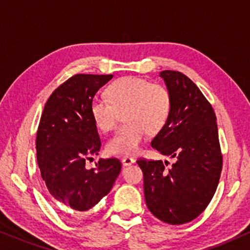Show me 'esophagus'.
Segmentation results:
<instances>
[{
    "instance_id": "34e87169",
    "label": "esophagus",
    "mask_w": 250,
    "mask_h": 250,
    "mask_svg": "<svg viewBox=\"0 0 250 250\" xmlns=\"http://www.w3.org/2000/svg\"><path fill=\"white\" fill-rule=\"evenodd\" d=\"M121 161H122V165L125 166V167H128V166H131L132 164H134L135 159L129 158V156H123Z\"/></svg>"
}]
</instances>
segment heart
Here are the masks:
<instances>
[{
  "label": "heart",
  "mask_w": 250,
  "mask_h": 250,
  "mask_svg": "<svg viewBox=\"0 0 250 250\" xmlns=\"http://www.w3.org/2000/svg\"><path fill=\"white\" fill-rule=\"evenodd\" d=\"M106 97H95L90 103L96 127L103 132L111 131L119 122L120 114L125 121L106 144L109 154H136L147 132L161 130L170 113L171 101L167 89L137 76H127L112 83Z\"/></svg>",
  "instance_id": "b5f03b06"
}]
</instances>
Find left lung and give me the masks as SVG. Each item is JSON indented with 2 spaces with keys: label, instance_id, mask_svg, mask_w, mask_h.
I'll list each match as a JSON object with an SVG mask.
<instances>
[{
  "label": "left lung",
  "instance_id": "obj_1",
  "mask_svg": "<svg viewBox=\"0 0 250 250\" xmlns=\"http://www.w3.org/2000/svg\"><path fill=\"white\" fill-rule=\"evenodd\" d=\"M170 95V113L153 138V148L176 161L138 159L144 175L149 211L160 221L178 225L197 218L217 188L223 156L216 115L200 89L181 72L162 71Z\"/></svg>",
  "mask_w": 250,
  "mask_h": 250
}]
</instances>
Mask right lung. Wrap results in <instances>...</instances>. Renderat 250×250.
Listing matches in <instances>:
<instances>
[{
  "mask_svg": "<svg viewBox=\"0 0 250 250\" xmlns=\"http://www.w3.org/2000/svg\"><path fill=\"white\" fill-rule=\"evenodd\" d=\"M113 78L76 74L52 92L40 120L36 158L50 194L62 205L85 211L108 194L121 171L118 159H99L96 168L85 161L97 155L102 142L90 114L96 92Z\"/></svg>",
  "mask_w": 250,
  "mask_h": 250,
  "instance_id": "obj_1",
  "label": "right lung"
}]
</instances>
